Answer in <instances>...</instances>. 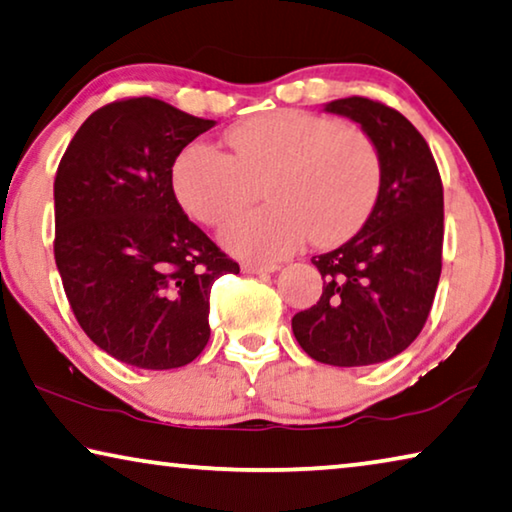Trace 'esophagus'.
I'll return each instance as SVG.
<instances>
[{"instance_id":"esophagus-1","label":"esophagus","mask_w":512,"mask_h":512,"mask_svg":"<svg viewBox=\"0 0 512 512\" xmlns=\"http://www.w3.org/2000/svg\"><path fill=\"white\" fill-rule=\"evenodd\" d=\"M278 269H280L278 264H262V262H243L241 264L243 273H253V275H257V273H275Z\"/></svg>"}]
</instances>
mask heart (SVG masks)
<instances>
[{
  "label": "heart",
  "instance_id": "heart-1",
  "mask_svg": "<svg viewBox=\"0 0 512 512\" xmlns=\"http://www.w3.org/2000/svg\"><path fill=\"white\" fill-rule=\"evenodd\" d=\"M225 148L186 145L175 159L173 189L196 221L221 225L253 205L262 186L269 205L221 230L232 255L273 262L310 237L316 246H335L358 230L376 202V145L362 129L319 113H259L227 129Z\"/></svg>",
  "mask_w": 512,
  "mask_h": 512
}]
</instances>
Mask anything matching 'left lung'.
I'll return each instance as SVG.
<instances>
[{
  "instance_id": "8db88e82",
  "label": "left lung",
  "mask_w": 512,
  "mask_h": 512,
  "mask_svg": "<svg viewBox=\"0 0 512 512\" xmlns=\"http://www.w3.org/2000/svg\"><path fill=\"white\" fill-rule=\"evenodd\" d=\"M323 111L351 118L376 145L380 189L355 237L312 257L323 294L291 319L312 360L367 367L405 351L424 328L442 273L444 193L431 148L399 111L344 97Z\"/></svg>"
}]
</instances>
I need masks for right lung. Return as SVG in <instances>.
I'll return each instance as SVG.
<instances>
[{"label": "right lung", "mask_w": 512, "mask_h": 512, "mask_svg": "<svg viewBox=\"0 0 512 512\" xmlns=\"http://www.w3.org/2000/svg\"><path fill=\"white\" fill-rule=\"evenodd\" d=\"M216 120L154 97L97 109L54 180V259L79 326L111 358L177 369L209 342V291L239 273L182 212L173 164Z\"/></svg>", "instance_id": "right-lung-1"}]
</instances>
